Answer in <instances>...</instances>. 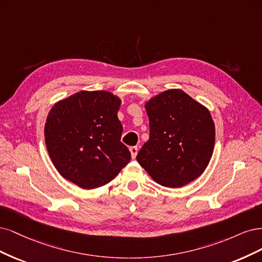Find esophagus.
<instances>
[{
    "mask_svg": "<svg viewBox=\"0 0 262 262\" xmlns=\"http://www.w3.org/2000/svg\"><path fill=\"white\" fill-rule=\"evenodd\" d=\"M129 151H130V155H132V158L135 159L137 156V152H138V147L137 146H133L129 148Z\"/></svg>",
    "mask_w": 262,
    "mask_h": 262,
    "instance_id": "1",
    "label": "esophagus"
}]
</instances>
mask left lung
<instances>
[{
    "instance_id": "left-lung-1",
    "label": "left lung",
    "mask_w": 262,
    "mask_h": 262,
    "mask_svg": "<svg viewBox=\"0 0 262 262\" xmlns=\"http://www.w3.org/2000/svg\"><path fill=\"white\" fill-rule=\"evenodd\" d=\"M149 140L138 163L155 182L179 188L200 176L212 157L215 129L208 108L180 89L162 92L146 103Z\"/></svg>"
}]
</instances>
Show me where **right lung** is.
<instances>
[{
	"instance_id": "obj_1",
	"label": "right lung",
	"mask_w": 262,
	"mask_h": 262,
	"mask_svg": "<svg viewBox=\"0 0 262 262\" xmlns=\"http://www.w3.org/2000/svg\"><path fill=\"white\" fill-rule=\"evenodd\" d=\"M111 92L80 91L53 105L45 126L48 152L64 179L83 189L111 182L129 162Z\"/></svg>"
}]
</instances>
